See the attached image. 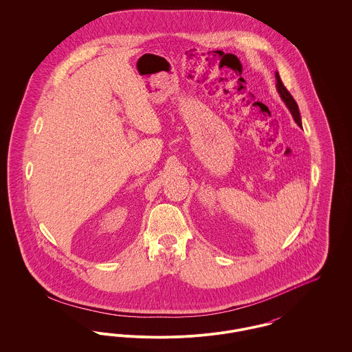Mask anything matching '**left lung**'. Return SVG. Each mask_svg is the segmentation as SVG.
<instances>
[{
    "mask_svg": "<svg viewBox=\"0 0 352 352\" xmlns=\"http://www.w3.org/2000/svg\"><path fill=\"white\" fill-rule=\"evenodd\" d=\"M276 80H277L276 87H277V91H278V94H280L281 99L284 100L285 104H286V107L289 108V111H290L292 116L294 118V121L301 126V115H300L298 105H297L296 100L293 99V96L289 94V91L285 88L284 83H283V80H281V78H280V74H278V72H276Z\"/></svg>",
    "mask_w": 352,
    "mask_h": 352,
    "instance_id": "8db88e82",
    "label": "left lung"
}]
</instances>
